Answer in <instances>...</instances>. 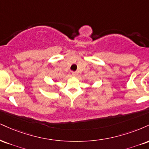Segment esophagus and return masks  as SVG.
<instances>
[{
	"mask_svg": "<svg viewBox=\"0 0 149 149\" xmlns=\"http://www.w3.org/2000/svg\"><path fill=\"white\" fill-rule=\"evenodd\" d=\"M77 73H77L76 71H73V72H72V75H73V76H77Z\"/></svg>",
	"mask_w": 149,
	"mask_h": 149,
	"instance_id": "esophagus-1",
	"label": "esophagus"
}]
</instances>
